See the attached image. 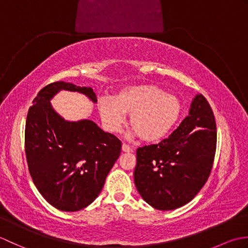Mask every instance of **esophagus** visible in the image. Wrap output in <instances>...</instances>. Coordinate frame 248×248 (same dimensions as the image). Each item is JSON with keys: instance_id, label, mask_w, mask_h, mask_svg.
I'll return each instance as SVG.
<instances>
[{"instance_id": "obj_1", "label": "esophagus", "mask_w": 248, "mask_h": 248, "mask_svg": "<svg viewBox=\"0 0 248 248\" xmlns=\"http://www.w3.org/2000/svg\"><path fill=\"white\" fill-rule=\"evenodd\" d=\"M121 149H123L124 152H131V151H132V148H131V147L128 146L127 144H123V146H121Z\"/></svg>"}]
</instances>
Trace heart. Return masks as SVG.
Segmentation results:
<instances>
[{
	"label": "heart",
	"instance_id": "obj_1",
	"mask_svg": "<svg viewBox=\"0 0 248 248\" xmlns=\"http://www.w3.org/2000/svg\"><path fill=\"white\" fill-rule=\"evenodd\" d=\"M98 109L110 132H117L130 115V127L147 143L163 140L176 127L182 115V102L159 86L145 84L124 87L114 98L99 100Z\"/></svg>",
	"mask_w": 248,
	"mask_h": 248
}]
</instances>
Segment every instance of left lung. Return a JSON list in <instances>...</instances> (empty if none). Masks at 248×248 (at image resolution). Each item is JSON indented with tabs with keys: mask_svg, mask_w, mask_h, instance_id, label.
<instances>
[{
	"mask_svg": "<svg viewBox=\"0 0 248 248\" xmlns=\"http://www.w3.org/2000/svg\"><path fill=\"white\" fill-rule=\"evenodd\" d=\"M215 150L217 124L212 108L202 94H196L188 116L170 138L136 150L135 186L156 210L180 208L207 182Z\"/></svg>",
	"mask_w": 248,
	"mask_h": 248,
	"instance_id": "left-lung-1",
	"label": "left lung"
}]
</instances>
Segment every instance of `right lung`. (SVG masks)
I'll use <instances>...</instances> for the list:
<instances>
[{"label": "right lung", "mask_w": 248, "mask_h": 248, "mask_svg": "<svg viewBox=\"0 0 248 248\" xmlns=\"http://www.w3.org/2000/svg\"><path fill=\"white\" fill-rule=\"evenodd\" d=\"M61 91L78 92L97 102L91 87L54 82L37 93L25 123V155L30 175L54 208L75 212L91 204L120 155L121 141L92 120L68 121L50 100Z\"/></svg>", "instance_id": "add662e5"}]
</instances>
